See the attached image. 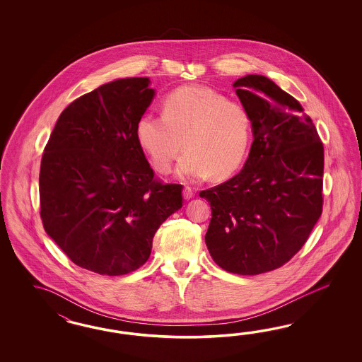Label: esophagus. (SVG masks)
Wrapping results in <instances>:
<instances>
[{
	"label": "esophagus",
	"mask_w": 362,
	"mask_h": 362,
	"mask_svg": "<svg viewBox=\"0 0 362 362\" xmlns=\"http://www.w3.org/2000/svg\"><path fill=\"white\" fill-rule=\"evenodd\" d=\"M194 195H195V192H194V189H192L191 187H185V188H183V197H185V199H186V200H189V199H192V197H194Z\"/></svg>",
	"instance_id": "esophagus-1"
}]
</instances>
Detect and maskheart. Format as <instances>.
Here are the masks:
<instances>
[{"label": "heart", "mask_w": 362, "mask_h": 362, "mask_svg": "<svg viewBox=\"0 0 362 362\" xmlns=\"http://www.w3.org/2000/svg\"><path fill=\"white\" fill-rule=\"evenodd\" d=\"M135 134L159 173L171 170L185 142L179 176L226 179L247 156L252 119L243 105L212 88L185 86L165 97L163 114L144 112Z\"/></svg>", "instance_id": "obj_1"}]
</instances>
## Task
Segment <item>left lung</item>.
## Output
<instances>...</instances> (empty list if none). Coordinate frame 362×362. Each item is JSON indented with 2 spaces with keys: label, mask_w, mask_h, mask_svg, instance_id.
Masks as SVG:
<instances>
[{
  "label": "left lung",
  "mask_w": 362,
  "mask_h": 362,
  "mask_svg": "<svg viewBox=\"0 0 362 362\" xmlns=\"http://www.w3.org/2000/svg\"><path fill=\"white\" fill-rule=\"evenodd\" d=\"M233 88L253 142L238 175L199 194L212 209L206 244L224 271L265 274L303 248L321 216L324 146L300 102L269 78L245 76Z\"/></svg>",
  "instance_id": "obj_1"
}]
</instances>
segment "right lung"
<instances>
[{
  "instance_id": "right-lung-1",
  "label": "right lung",
  "mask_w": 362,
  "mask_h": 362,
  "mask_svg": "<svg viewBox=\"0 0 362 362\" xmlns=\"http://www.w3.org/2000/svg\"><path fill=\"white\" fill-rule=\"evenodd\" d=\"M148 85V78H124L79 97L45 146V230L73 263L95 274L121 276L142 267L155 232L183 206V186L153 176L135 134L155 95Z\"/></svg>"
}]
</instances>
